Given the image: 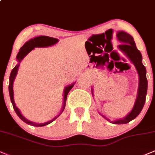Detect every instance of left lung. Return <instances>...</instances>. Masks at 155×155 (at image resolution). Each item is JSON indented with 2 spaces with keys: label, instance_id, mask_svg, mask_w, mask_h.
Returning a JSON list of instances; mask_svg holds the SVG:
<instances>
[{
  "label": "left lung",
  "instance_id": "8db88e82",
  "mask_svg": "<svg viewBox=\"0 0 155 155\" xmlns=\"http://www.w3.org/2000/svg\"><path fill=\"white\" fill-rule=\"evenodd\" d=\"M117 36L118 40L120 41L121 43H122L118 46V48L122 52L124 53V54L127 55V58H129L131 62L134 64V65L136 68L137 71L138 73V76H139L138 96H137L136 103H135L132 111L130 112L129 114L124 118L111 122L113 124H127L130 121L134 120L135 118H136V117H138L140 112L141 111L145 104L148 81H147V76H146V74H147L146 68L142 64L141 54H140V51L137 49L136 43H135L133 37L124 31L118 32ZM103 117L108 121H109V120H108L104 116Z\"/></svg>",
  "mask_w": 155,
  "mask_h": 155
}]
</instances>
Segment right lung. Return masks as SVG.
Returning a JSON list of instances; mask_svg holds the SVG:
<instances>
[{
    "mask_svg": "<svg viewBox=\"0 0 155 155\" xmlns=\"http://www.w3.org/2000/svg\"><path fill=\"white\" fill-rule=\"evenodd\" d=\"M58 41V40L57 38H51V37H49V36H45V35H41V36L35 37V38H32V39H31V40L28 41H27L26 43L20 48V49H19V51L17 55V61L19 62V63L17 64V65H16V66L13 69H12V73H11V74H10L8 90H9L10 98H11V101H12V105H13V108H14V109H15L16 114H17V116H18L19 118H20L21 120L23 121V122H25L28 124H30V125L35 126V127H42V126H45V125H47V124H50L51 122H52L53 121L56 120V119L58 118V117H59L60 114L58 115V117H55L53 120H50L49 122H46V123H42V124L35 123V122H31V121L28 120L27 119L25 118V117L22 115V114L20 113V111H19L18 108L15 106V101H14V92H13L14 80H15L16 75H17V71H18V68L19 66V64H20L21 60H22L23 58H24L25 57L26 55L30 52V51L33 50L35 47H49V46H51V45H53V44H56ZM74 84H72L71 85H69V86H68L65 88V90H64L63 106V108H62L61 113L63 111L64 108H65V103H66L68 94L69 91H70V90L72 89L73 87H74Z\"/></svg>",
    "mask_w": 155,
    "mask_h": 155,
    "instance_id": "add662e5",
    "label": "right lung"
}]
</instances>
